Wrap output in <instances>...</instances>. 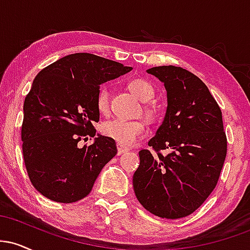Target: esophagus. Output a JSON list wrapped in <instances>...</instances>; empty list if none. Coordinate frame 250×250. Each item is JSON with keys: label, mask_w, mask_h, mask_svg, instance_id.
Segmentation results:
<instances>
[{"label": "esophagus", "mask_w": 250, "mask_h": 250, "mask_svg": "<svg viewBox=\"0 0 250 250\" xmlns=\"http://www.w3.org/2000/svg\"><path fill=\"white\" fill-rule=\"evenodd\" d=\"M127 151H128V149H127V148H125V147H122V146L117 145V154L121 155V154L127 153Z\"/></svg>", "instance_id": "1"}]
</instances>
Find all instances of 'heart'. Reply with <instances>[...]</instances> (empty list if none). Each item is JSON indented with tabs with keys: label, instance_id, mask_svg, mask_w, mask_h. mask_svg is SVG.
I'll use <instances>...</instances> for the list:
<instances>
[{
	"label": "heart",
	"instance_id": "1",
	"mask_svg": "<svg viewBox=\"0 0 250 250\" xmlns=\"http://www.w3.org/2000/svg\"><path fill=\"white\" fill-rule=\"evenodd\" d=\"M128 87L141 102H149L154 97L155 91L153 85L146 80H133ZM96 103L101 113H107L109 110V90L107 87L100 89ZM145 115L149 120H154L157 117V110L153 107H145ZM102 133L104 136L113 139L122 147H130L137 141V139L146 134V125L141 121H125V120L115 119L103 123Z\"/></svg>",
	"mask_w": 250,
	"mask_h": 250
}]
</instances>
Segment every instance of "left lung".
Wrapping results in <instances>:
<instances>
[{"label":"left lung","mask_w":250,"mask_h":250,"mask_svg":"<svg viewBox=\"0 0 250 250\" xmlns=\"http://www.w3.org/2000/svg\"><path fill=\"white\" fill-rule=\"evenodd\" d=\"M165 84L167 109L156 134L148 142L157 151H140L133 176L141 205L163 219L194 213L214 190L227 154L222 113L210 91L190 71L175 65L147 70ZM170 148L166 157L159 153Z\"/></svg>","instance_id":"left-lung-1"}]
</instances>
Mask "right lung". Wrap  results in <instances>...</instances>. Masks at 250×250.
Masks as SVG:
<instances>
[{"label": "right lung", "mask_w": 250, "mask_h": 250, "mask_svg": "<svg viewBox=\"0 0 250 250\" xmlns=\"http://www.w3.org/2000/svg\"><path fill=\"white\" fill-rule=\"evenodd\" d=\"M133 68L88 53L67 55L37 74L23 104L22 150L27 173L43 196L71 203L91 191L117 153L113 139L97 134V94L102 83ZM94 137L93 145L77 143Z\"/></svg>", "instance_id": "1"}]
</instances>
